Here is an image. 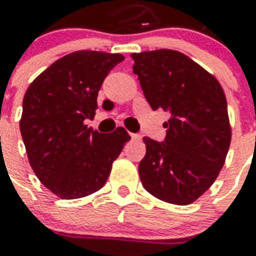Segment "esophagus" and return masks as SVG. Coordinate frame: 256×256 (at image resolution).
<instances>
[{
    "instance_id": "34e87169",
    "label": "esophagus",
    "mask_w": 256,
    "mask_h": 256,
    "mask_svg": "<svg viewBox=\"0 0 256 256\" xmlns=\"http://www.w3.org/2000/svg\"><path fill=\"white\" fill-rule=\"evenodd\" d=\"M130 136H132V138L134 140H140V134H130Z\"/></svg>"
}]
</instances>
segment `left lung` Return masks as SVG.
<instances>
[{"instance_id": "8db88e82", "label": "left lung", "mask_w": 256, "mask_h": 256, "mask_svg": "<svg viewBox=\"0 0 256 256\" xmlns=\"http://www.w3.org/2000/svg\"><path fill=\"white\" fill-rule=\"evenodd\" d=\"M144 98L170 112L164 142L144 136V187L172 204H190L210 188L231 142L227 100L218 80L176 50L132 54Z\"/></svg>"}]
</instances>
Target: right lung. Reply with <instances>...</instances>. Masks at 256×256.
I'll use <instances>...</instances> for the list:
<instances>
[{"label":"right lung","instance_id":"right-lung-1","mask_svg":"<svg viewBox=\"0 0 256 256\" xmlns=\"http://www.w3.org/2000/svg\"><path fill=\"white\" fill-rule=\"evenodd\" d=\"M122 54L80 50L60 58L28 88L20 120L29 164L37 178L62 199L96 192L130 140L124 128L102 134L85 124L96 96Z\"/></svg>","mask_w":256,"mask_h":256}]
</instances>
